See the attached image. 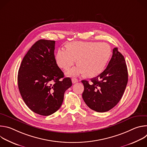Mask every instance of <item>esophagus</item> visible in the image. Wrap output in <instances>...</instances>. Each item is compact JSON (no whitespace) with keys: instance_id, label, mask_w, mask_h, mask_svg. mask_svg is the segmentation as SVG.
Returning a JSON list of instances; mask_svg holds the SVG:
<instances>
[{"instance_id":"1","label":"esophagus","mask_w":147,"mask_h":147,"mask_svg":"<svg viewBox=\"0 0 147 147\" xmlns=\"http://www.w3.org/2000/svg\"><path fill=\"white\" fill-rule=\"evenodd\" d=\"M71 81H72V82H73V84H75V83H76V82H77L78 81V80L77 78H72V79H71Z\"/></svg>"}]
</instances>
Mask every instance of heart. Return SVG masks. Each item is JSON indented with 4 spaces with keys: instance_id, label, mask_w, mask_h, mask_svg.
<instances>
[{
    "instance_id": "heart-1",
    "label": "heart",
    "mask_w": 147,
    "mask_h": 147,
    "mask_svg": "<svg viewBox=\"0 0 147 147\" xmlns=\"http://www.w3.org/2000/svg\"><path fill=\"white\" fill-rule=\"evenodd\" d=\"M111 53L110 46L106 42L74 41L67 45V49L57 50L55 61L60 68L66 70L77 59L79 65L69 70L67 74L77 76L86 73L87 76L94 77L102 71Z\"/></svg>"
}]
</instances>
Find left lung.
Instances as JSON below:
<instances>
[{
    "mask_svg": "<svg viewBox=\"0 0 147 147\" xmlns=\"http://www.w3.org/2000/svg\"><path fill=\"white\" fill-rule=\"evenodd\" d=\"M127 81L128 71L124 57L117 48H115L105 70L91 79L90 84L87 80L81 81L84 87L82 98L92 110L107 112L120 101Z\"/></svg>",
    "mask_w": 147,
    "mask_h": 147,
    "instance_id": "obj_1",
    "label": "left lung"
}]
</instances>
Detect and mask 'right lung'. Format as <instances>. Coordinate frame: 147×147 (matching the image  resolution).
Segmentation results:
<instances>
[{
    "label": "right lung",
    "mask_w": 147,
    "mask_h": 147,
    "mask_svg": "<svg viewBox=\"0 0 147 147\" xmlns=\"http://www.w3.org/2000/svg\"><path fill=\"white\" fill-rule=\"evenodd\" d=\"M55 41L40 39L24 57L18 72V86L27 106L40 115L56 112L63 101L65 91L72 86L70 78L57 65Z\"/></svg>",
    "instance_id": "right-lung-1"
}]
</instances>
